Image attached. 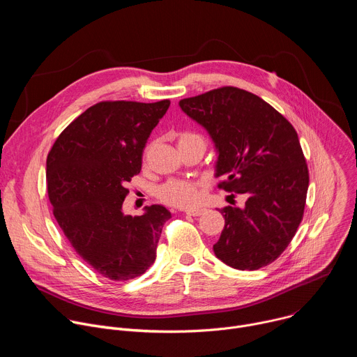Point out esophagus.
<instances>
[{
    "label": "esophagus",
    "instance_id": "obj_1",
    "mask_svg": "<svg viewBox=\"0 0 357 357\" xmlns=\"http://www.w3.org/2000/svg\"><path fill=\"white\" fill-rule=\"evenodd\" d=\"M205 211L206 209H203V208H190V209H186L185 213L188 216H200V215H203V212H205Z\"/></svg>",
    "mask_w": 357,
    "mask_h": 357
}]
</instances>
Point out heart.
<instances>
[{"mask_svg":"<svg viewBox=\"0 0 357 357\" xmlns=\"http://www.w3.org/2000/svg\"><path fill=\"white\" fill-rule=\"evenodd\" d=\"M188 142H205L203 138L195 132H183L179 135L178 145L188 144ZM197 182L186 181V179H169L165 183H162L157 195L158 197L167 203L169 206L175 208H189L197 200L199 192H197Z\"/></svg>","mask_w":357,"mask_h":357,"instance_id":"1","label":"heart"}]
</instances>
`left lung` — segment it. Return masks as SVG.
<instances>
[{"label": "left lung", "instance_id": "1", "mask_svg": "<svg viewBox=\"0 0 357 357\" xmlns=\"http://www.w3.org/2000/svg\"><path fill=\"white\" fill-rule=\"evenodd\" d=\"M179 107L215 144L219 188L247 197L243 208L220 209L216 257L236 270L273 263L295 236L310 185L296 131L263 98L237 87L183 98Z\"/></svg>", "mask_w": 357, "mask_h": 357}]
</instances>
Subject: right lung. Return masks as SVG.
<instances>
[{
	"mask_svg": "<svg viewBox=\"0 0 357 357\" xmlns=\"http://www.w3.org/2000/svg\"><path fill=\"white\" fill-rule=\"evenodd\" d=\"M169 105L101 101L63 130L47 155L54 216L79 256L109 280L144 274L172 216L161 205L134 218L123 212L126 185L139 174L146 139Z\"/></svg>",
	"mask_w": 357,
	"mask_h": 357,
	"instance_id": "1",
	"label": "right lung"
}]
</instances>
